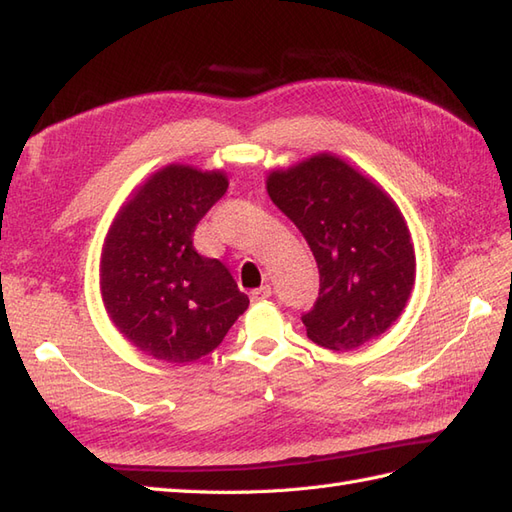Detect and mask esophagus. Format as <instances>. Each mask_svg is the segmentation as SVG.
Masks as SVG:
<instances>
[{"label": "esophagus", "instance_id": "1", "mask_svg": "<svg viewBox=\"0 0 512 512\" xmlns=\"http://www.w3.org/2000/svg\"><path fill=\"white\" fill-rule=\"evenodd\" d=\"M272 294V287L270 285H261V287H257V290H253L251 292V300H264V298H268Z\"/></svg>", "mask_w": 512, "mask_h": 512}]
</instances>
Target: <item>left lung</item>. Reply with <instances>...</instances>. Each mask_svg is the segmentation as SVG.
I'll return each mask as SVG.
<instances>
[{
    "label": "left lung",
    "instance_id": "1",
    "mask_svg": "<svg viewBox=\"0 0 512 512\" xmlns=\"http://www.w3.org/2000/svg\"><path fill=\"white\" fill-rule=\"evenodd\" d=\"M268 194L316 257L320 292L300 316L311 342L352 350L385 333L415 281V251L396 203L329 153L272 173Z\"/></svg>",
    "mask_w": 512,
    "mask_h": 512
}]
</instances>
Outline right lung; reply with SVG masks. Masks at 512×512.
<instances>
[{
	"mask_svg": "<svg viewBox=\"0 0 512 512\" xmlns=\"http://www.w3.org/2000/svg\"><path fill=\"white\" fill-rule=\"evenodd\" d=\"M227 186L218 170L170 164L114 220L101 257L103 305L144 355L166 363L201 359L248 307L229 268L196 253L192 242Z\"/></svg>",
	"mask_w": 512,
	"mask_h": 512,
	"instance_id": "obj_1",
	"label": "right lung"
}]
</instances>
